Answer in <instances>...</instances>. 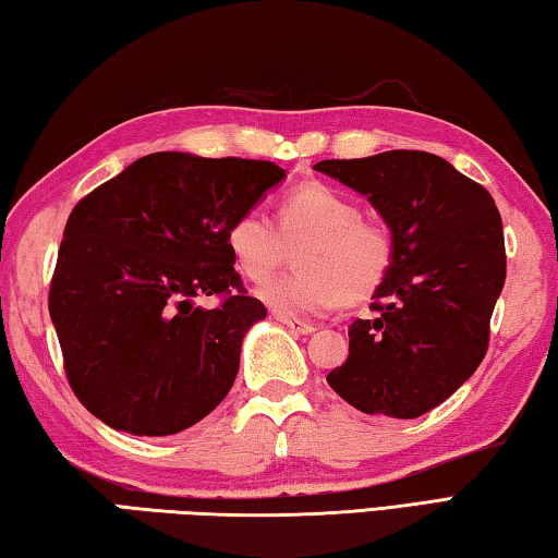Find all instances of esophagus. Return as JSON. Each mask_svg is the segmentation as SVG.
Segmentation results:
<instances>
[{
  "instance_id": "esophagus-1",
  "label": "esophagus",
  "mask_w": 558,
  "mask_h": 558,
  "mask_svg": "<svg viewBox=\"0 0 558 558\" xmlns=\"http://www.w3.org/2000/svg\"><path fill=\"white\" fill-rule=\"evenodd\" d=\"M275 318L279 320V323H283L287 325V328L291 330V332H299V335H311V332H315V328L311 323H301V320H296V318H283V315H275Z\"/></svg>"
}]
</instances>
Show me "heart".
Here are the masks:
<instances>
[{
	"label": "heart",
	"instance_id": "1",
	"mask_svg": "<svg viewBox=\"0 0 558 558\" xmlns=\"http://www.w3.org/2000/svg\"><path fill=\"white\" fill-rule=\"evenodd\" d=\"M226 243L240 275L262 281L287 247H296V271L257 287V299L283 318L323 315L372 299L393 267L396 240L384 220L364 218L356 198L311 182L281 198L277 226L262 208H247L228 226Z\"/></svg>",
	"mask_w": 558,
	"mask_h": 558
}]
</instances>
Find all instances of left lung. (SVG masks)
Here are the masks:
<instances>
[{
    "instance_id": "1",
    "label": "left lung",
    "mask_w": 558,
    "mask_h": 558,
    "mask_svg": "<svg viewBox=\"0 0 558 558\" xmlns=\"http://www.w3.org/2000/svg\"><path fill=\"white\" fill-rule=\"evenodd\" d=\"M315 170L364 194L393 230L396 257L372 320L350 325V356L328 384L366 415L420 417L457 391L488 350L506 283L493 196L423 150L323 160Z\"/></svg>"
}]
</instances>
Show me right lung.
<instances>
[{"label":"right lung","instance_id":"obj_1","mask_svg":"<svg viewBox=\"0 0 558 558\" xmlns=\"http://www.w3.org/2000/svg\"><path fill=\"white\" fill-rule=\"evenodd\" d=\"M287 172L240 157L153 153L72 208L50 281L65 374L101 423L177 435L228 396L245 332L267 318L226 233ZM198 295H223L218 310Z\"/></svg>","mask_w":558,"mask_h":558}]
</instances>
